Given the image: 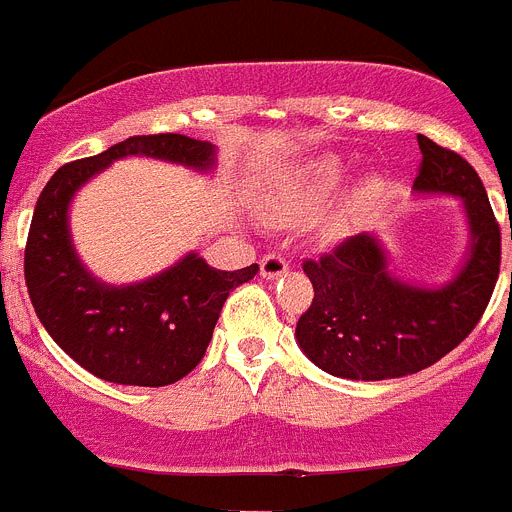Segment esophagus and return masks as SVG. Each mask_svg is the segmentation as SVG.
I'll use <instances>...</instances> for the list:
<instances>
[{"label":"esophagus","mask_w":512,"mask_h":512,"mask_svg":"<svg viewBox=\"0 0 512 512\" xmlns=\"http://www.w3.org/2000/svg\"><path fill=\"white\" fill-rule=\"evenodd\" d=\"M259 266H261V277L277 279V277H282L284 271L289 269V261L284 259L282 253H266L264 259L259 261Z\"/></svg>","instance_id":"1"}]
</instances>
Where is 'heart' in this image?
Masks as SVG:
<instances>
[{"label":"heart","instance_id":"b5f03b06","mask_svg":"<svg viewBox=\"0 0 512 512\" xmlns=\"http://www.w3.org/2000/svg\"><path fill=\"white\" fill-rule=\"evenodd\" d=\"M341 179L343 166L341 161L333 156L315 158L310 164L297 166V169L287 176V182H284V192L282 197H279L277 212L279 215H295L300 207L323 202L328 194L336 192ZM374 192H377V184L361 182L359 187H356L351 207H361L366 200H372Z\"/></svg>","mask_w":512,"mask_h":512}]
</instances>
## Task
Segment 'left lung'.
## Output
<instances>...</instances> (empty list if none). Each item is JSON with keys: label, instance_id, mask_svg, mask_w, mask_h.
Masks as SVG:
<instances>
[{"label": "left lung", "instance_id": "obj_1", "mask_svg": "<svg viewBox=\"0 0 512 512\" xmlns=\"http://www.w3.org/2000/svg\"><path fill=\"white\" fill-rule=\"evenodd\" d=\"M413 189L459 197L469 223L467 261L443 287L392 277L377 235L359 233L302 264L315 297L297 320L307 359L341 379L408 377L454 351L479 323L500 274V225L477 171L459 153L418 135ZM512 241V228H510Z\"/></svg>", "mask_w": 512, "mask_h": 512}]
</instances>
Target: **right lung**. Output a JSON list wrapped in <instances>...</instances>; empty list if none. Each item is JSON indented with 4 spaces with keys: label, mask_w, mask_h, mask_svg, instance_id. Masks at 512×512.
<instances>
[{
    "label": "right lung",
    "mask_w": 512,
    "mask_h": 512,
    "mask_svg": "<svg viewBox=\"0 0 512 512\" xmlns=\"http://www.w3.org/2000/svg\"><path fill=\"white\" fill-rule=\"evenodd\" d=\"M125 156H148L197 171L215 166V146L179 133L133 135L99 156L61 166L40 192L25 246V282L48 336L94 377L135 387H164L200 364L220 310L259 264L212 269L187 253L138 284L112 287L79 261L69 233L74 194Z\"/></svg>",
    "instance_id": "right-lung-1"
}]
</instances>
